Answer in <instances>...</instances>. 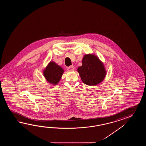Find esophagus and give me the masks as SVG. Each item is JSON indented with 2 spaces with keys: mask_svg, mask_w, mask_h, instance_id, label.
<instances>
[{
  "mask_svg": "<svg viewBox=\"0 0 146 146\" xmlns=\"http://www.w3.org/2000/svg\"><path fill=\"white\" fill-rule=\"evenodd\" d=\"M74 66H69V67H68L67 68V70H68V71H73L74 70Z\"/></svg>",
  "mask_w": 146,
  "mask_h": 146,
  "instance_id": "1",
  "label": "esophagus"
}]
</instances>
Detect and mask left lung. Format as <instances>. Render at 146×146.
I'll list each match as a JSON object with an SVG mask.
<instances>
[{
  "mask_svg": "<svg viewBox=\"0 0 146 146\" xmlns=\"http://www.w3.org/2000/svg\"><path fill=\"white\" fill-rule=\"evenodd\" d=\"M81 79L87 85H96L102 81L106 75L104 65L97 56L92 54L84 55L82 65L78 68Z\"/></svg>",
  "mask_w": 146,
  "mask_h": 146,
  "instance_id": "8db88e82",
  "label": "left lung"
}]
</instances>
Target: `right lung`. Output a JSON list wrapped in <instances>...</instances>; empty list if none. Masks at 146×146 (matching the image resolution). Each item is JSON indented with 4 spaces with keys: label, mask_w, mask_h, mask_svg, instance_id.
<instances>
[{
    "label": "right lung",
    "mask_w": 146,
    "mask_h": 146,
    "mask_svg": "<svg viewBox=\"0 0 146 146\" xmlns=\"http://www.w3.org/2000/svg\"><path fill=\"white\" fill-rule=\"evenodd\" d=\"M64 70L55 62H51L43 72L44 76L50 84H58L62 76Z\"/></svg>",
    "instance_id": "add662e5"
}]
</instances>
